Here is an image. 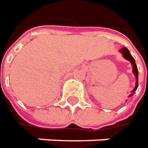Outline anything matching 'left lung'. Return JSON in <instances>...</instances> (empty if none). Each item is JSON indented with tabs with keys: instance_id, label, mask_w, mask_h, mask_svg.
<instances>
[{
	"instance_id": "left-lung-1",
	"label": "left lung",
	"mask_w": 148,
	"mask_h": 148,
	"mask_svg": "<svg viewBox=\"0 0 148 148\" xmlns=\"http://www.w3.org/2000/svg\"><path fill=\"white\" fill-rule=\"evenodd\" d=\"M119 52H121L123 54V57L125 58L126 60H129L130 62L132 63V67H133V72H134V74H135V76H136V87H135V88L133 89L132 92V93L130 94V96H133V94H134V92H135V91H136V89H137V88H138V69H137V66H136V62H135V59L132 57V56L131 55V53H130L129 50L127 49V48H123V49H121L120 50H119Z\"/></svg>"
}]
</instances>
